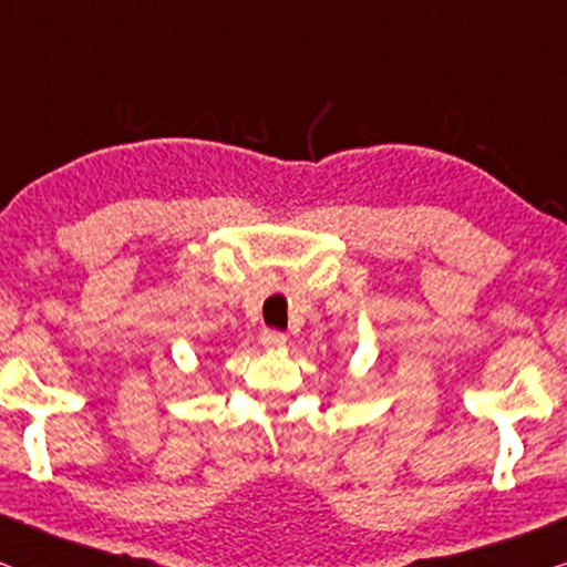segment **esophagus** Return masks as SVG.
<instances>
[{
	"label": "esophagus",
	"instance_id": "esophagus-1",
	"mask_svg": "<svg viewBox=\"0 0 567 567\" xmlns=\"http://www.w3.org/2000/svg\"><path fill=\"white\" fill-rule=\"evenodd\" d=\"M285 342H288V337H285L282 331H277V329L261 331V344L267 347V350H279V347H285Z\"/></svg>",
	"mask_w": 567,
	"mask_h": 567
}]
</instances>
